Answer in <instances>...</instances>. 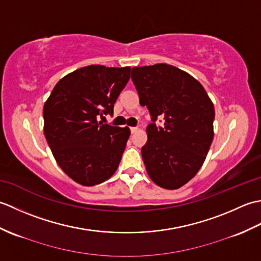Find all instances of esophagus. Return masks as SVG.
Segmentation results:
<instances>
[{"instance_id":"esophagus-1","label":"esophagus","mask_w":261,"mask_h":261,"mask_svg":"<svg viewBox=\"0 0 261 261\" xmlns=\"http://www.w3.org/2000/svg\"><path fill=\"white\" fill-rule=\"evenodd\" d=\"M130 130H131V134H136V132L138 131V127L132 126V127H130Z\"/></svg>"}]
</instances>
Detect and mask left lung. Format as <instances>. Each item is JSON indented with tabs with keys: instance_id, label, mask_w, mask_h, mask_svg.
Segmentation results:
<instances>
[{
	"instance_id": "1",
	"label": "left lung",
	"mask_w": 261,
	"mask_h": 261,
	"mask_svg": "<svg viewBox=\"0 0 261 261\" xmlns=\"http://www.w3.org/2000/svg\"><path fill=\"white\" fill-rule=\"evenodd\" d=\"M142 107L154 122L147 126L148 140L141 148L151 180L166 190H177L201 169L214 137V105L201 83L186 71L167 64L132 68Z\"/></svg>"
}]
</instances>
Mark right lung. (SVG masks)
I'll return each instance as SVG.
<instances>
[{"instance_id": "right-lung-1", "label": "right lung", "mask_w": 261, "mask_h": 261, "mask_svg": "<svg viewBox=\"0 0 261 261\" xmlns=\"http://www.w3.org/2000/svg\"><path fill=\"white\" fill-rule=\"evenodd\" d=\"M131 67L91 65L64 76L43 107V132L59 167L74 181L94 186L109 179L130 137L127 126L102 124L130 79Z\"/></svg>"}]
</instances>
